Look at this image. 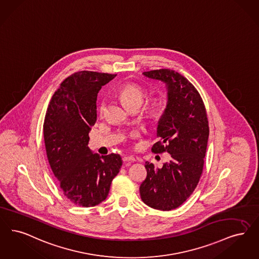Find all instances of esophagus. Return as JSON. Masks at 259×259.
<instances>
[{
	"label": "esophagus",
	"instance_id": "1",
	"mask_svg": "<svg viewBox=\"0 0 259 259\" xmlns=\"http://www.w3.org/2000/svg\"><path fill=\"white\" fill-rule=\"evenodd\" d=\"M122 160H123L124 163H132V162L136 161V158L133 156H124Z\"/></svg>",
	"mask_w": 259,
	"mask_h": 259
}]
</instances>
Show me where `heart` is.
I'll list each match as a JSON object with an SVG mask.
<instances>
[{"instance_id":"heart-1","label":"heart","mask_w":259,"mask_h":259,"mask_svg":"<svg viewBox=\"0 0 259 259\" xmlns=\"http://www.w3.org/2000/svg\"><path fill=\"white\" fill-rule=\"evenodd\" d=\"M119 96L122 98L125 104L132 110L135 108H140L144 101H145L146 93L145 91L137 83H127L121 87L118 91ZM108 107V98L104 97L101 99L100 103L98 105V113L100 115L106 114ZM163 103L161 99H153L147 106L146 109V115L149 119H155L159 117L162 112Z\"/></svg>"}]
</instances>
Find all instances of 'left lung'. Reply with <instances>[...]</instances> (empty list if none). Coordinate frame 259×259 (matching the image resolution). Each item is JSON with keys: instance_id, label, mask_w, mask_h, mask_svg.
Instances as JSON below:
<instances>
[{"instance_id": "left-lung-1", "label": "left lung", "mask_w": 259, "mask_h": 259, "mask_svg": "<svg viewBox=\"0 0 259 259\" xmlns=\"http://www.w3.org/2000/svg\"><path fill=\"white\" fill-rule=\"evenodd\" d=\"M166 84V109L157 126L156 153L166 151L162 167L145 162L147 176L140 187L143 201L151 208L169 211L180 206L195 191L202 174L209 137L206 110L196 88L170 69L144 72Z\"/></svg>"}]
</instances>
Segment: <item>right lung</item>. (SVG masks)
<instances>
[{
  "label": "right lung",
  "instance_id": "right-lung-1",
  "mask_svg": "<svg viewBox=\"0 0 259 259\" xmlns=\"http://www.w3.org/2000/svg\"><path fill=\"white\" fill-rule=\"evenodd\" d=\"M115 76L74 73L55 92L45 114L44 143L53 174L64 196L80 206H95L105 200L122 166L118 154L100 156L88 146L97 118V93Z\"/></svg>",
  "mask_w": 259,
  "mask_h": 259
}]
</instances>
